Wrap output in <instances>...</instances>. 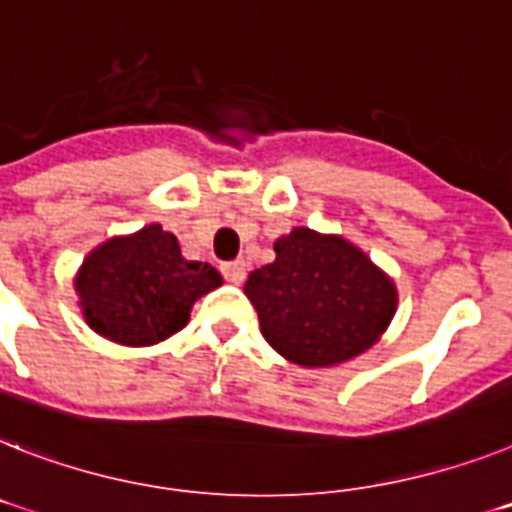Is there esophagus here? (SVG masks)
Segmentation results:
<instances>
[{
    "label": "esophagus",
    "mask_w": 512,
    "mask_h": 512,
    "mask_svg": "<svg viewBox=\"0 0 512 512\" xmlns=\"http://www.w3.org/2000/svg\"><path fill=\"white\" fill-rule=\"evenodd\" d=\"M221 273L229 283H242L247 278V265L244 260H231V263L221 265Z\"/></svg>",
    "instance_id": "34e87169"
}]
</instances>
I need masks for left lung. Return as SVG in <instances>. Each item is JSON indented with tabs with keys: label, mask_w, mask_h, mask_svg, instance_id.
Masks as SVG:
<instances>
[{
	"label": "left lung",
	"mask_w": 512,
	"mask_h": 512,
	"mask_svg": "<svg viewBox=\"0 0 512 512\" xmlns=\"http://www.w3.org/2000/svg\"><path fill=\"white\" fill-rule=\"evenodd\" d=\"M273 249L276 260L249 273L244 294L278 354L302 367H333L380 341L398 291L362 249L304 226Z\"/></svg>",
	"instance_id": "left-lung-1"
}]
</instances>
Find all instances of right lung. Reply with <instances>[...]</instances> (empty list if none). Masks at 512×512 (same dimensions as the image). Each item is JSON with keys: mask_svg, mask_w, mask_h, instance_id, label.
Here are the masks:
<instances>
[{"mask_svg": "<svg viewBox=\"0 0 512 512\" xmlns=\"http://www.w3.org/2000/svg\"><path fill=\"white\" fill-rule=\"evenodd\" d=\"M221 283L213 265L184 260L176 236L150 223L93 249L77 270L75 291L98 336L153 346L182 330L192 304Z\"/></svg>", "mask_w": 512, "mask_h": 512, "instance_id": "add662e5", "label": "right lung"}]
</instances>
